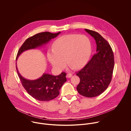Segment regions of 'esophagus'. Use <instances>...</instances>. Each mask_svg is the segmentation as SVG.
Here are the masks:
<instances>
[{"label": "esophagus", "instance_id": "esophagus-1", "mask_svg": "<svg viewBox=\"0 0 131 131\" xmlns=\"http://www.w3.org/2000/svg\"><path fill=\"white\" fill-rule=\"evenodd\" d=\"M72 74H71V73H69V74H68L67 75V78H71V77H72Z\"/></svg>", "mask_w": 131, "mask_h": 131}]
</instances>
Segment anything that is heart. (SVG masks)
<instances>
[{
    "mask_svg": "<svg viewBox=\"0 0 131 131\" xmlns=\"http://www.w3.org/2000/svg\"><path fill=\"white\" fill-rule=\"evenodd\" d=\"M91 53V43L85 35L68 34L54 41L52 50L48 51L47 56L52 66L58 71L62 70L66 60L74 69L83 67L88 61Z\"/></svg>",
    "mask_w": 131,
    "mask_h": 131,
    "instance_id": "b5f03b06",
    "label": "heart"
}]
</instances>
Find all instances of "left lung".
<instances>
[{
    "mask_svg": "<svg viewBox=\"0 0 131 131\" xmlns=\"http://www.w3.org/2000/svg\"><path fill=\"white\" fill-rule=\"evenodd\" d=\"M95 40L96 53L78 73L80 82L77 89L86 97H94L102 93L108 87L112 79L114 60L112 48L108 42L98 33L85 29Z\"/></svg>",
    "mask_w": 131,
    "mask_h": 131,
    "instance_id": "1",
    "label": "left lung"
}]
</instances>
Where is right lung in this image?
<instances>
[{"instance_id":"1","label":"right lung","mask_w":131,"mask_h":131,"mask_svg":"<svg viewBox=\"0 0 131 131\" xmlns=\"http://www.w3.org/2000/svg\"><path fill=\"white\" fill-rule=\"evenodd\" d=\"M60 33V32L57 33L45 32L28 38L19 49L16 60L24 51L42 46L51 39L57 37ZM16 69L21 84L28 93L41 101H48L56 98L59 94L62 86L67 81L66 73L64 72L58 75L43 74L41 77L37 80H29L23 78L19 73L17 66Z\"/></svg>"}]
</instances>
